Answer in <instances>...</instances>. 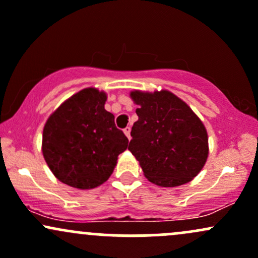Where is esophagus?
Here are the masks:
<instances>
[{"label":"esophagus","mask_w":258,"mask_h":258,"mask_svg":"<svg viewBox=\"0 0 258 258\" xmlns=\"http://www.w3.org/2000/svg\"><path fill=\"white\" fill-rule=\"evenodd\" d=\"M130 130H132V128H130V126H126V128L124 129V133H125L126 138H128L129 140H130Z\"/></svg>","instance_id":"esophagus-1"}]
</instances>
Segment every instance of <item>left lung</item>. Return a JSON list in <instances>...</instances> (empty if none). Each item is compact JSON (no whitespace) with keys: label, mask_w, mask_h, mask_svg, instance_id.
Returning <instances> with one entry per match:
<instances>
[{"label":"left lung","mask_w":258,"mask_h":258,"mask_svg":"<svg viewBox=\"0 0 258 258\" xmlns=\"http://www.w3.org/2000/svg\"><path fill=\"white\" fill-rule=\"evenodd\" d=\"M139 119L128 150L151 183L174 187L189 183L208 157L204 123L181 98L168 90L130 92Z\"/></svg>","instance_id":"8db88e82"}]
</instances>
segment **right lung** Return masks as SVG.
Here are the masks:
<instances>
[{
    "label": "right lung",
    "instance_id": "1",
    "mask_svg": "<svg viewBox=\"0 0 258 258\" xmlns=\"http://www.w3.org/2000/svg\"><path fill=\"white\" fill-rule=\"evenodd\" d=\"M107 94L95 88L80 90L46 120L42 155L59 181L80 190L94 189L113 173L128 138L105 109Z\"/></svg>",
    "mask_w": 258,
    "mask_h": 258
}]
</instances>
